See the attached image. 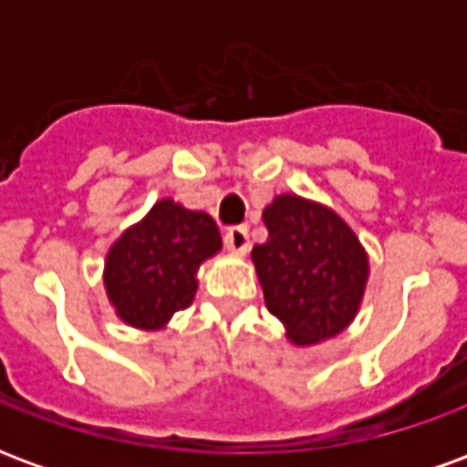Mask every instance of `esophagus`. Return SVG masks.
<instances>
[{
    "instance_id": "esophagus-1",
    "label": "esophagus",
    "mask_w": 467,
    "mask_h": 467,
    "mask_svg": "<svg viewBox=\"0 0 467 467\" xmlns=\"http://www.w3.org/2000/svg\"><path fill=\"white\" fill-rule=\"evenodd\" d=\"M224 244H227L230 253H247V250H250V234H247V227H230V230L224 233Z\"/></svg>"
}]
</instances>
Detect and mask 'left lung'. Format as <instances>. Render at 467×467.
<instances>
[{
	"mask_svg": "<svg viewBox=\"0 0 467 467\" xmlns=\"http://www.w3.org/2000/svg\"><path fill=\"white\" fill-rule=\"evenodd\" d=\"M267 240L253 247L267 310L293 345L340 335L360 310L370 263L333 207L300 194H277L263 210Z\"/></svg>",
	"mask_w": 467,
	"mask_h": 467,
	"instance_id": "obj_1",
	"label": "left lung"
}]
</instances>
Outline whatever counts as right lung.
<instances>
[{"instance_id": "right-lung-1", "label": "right lung", "mask_w": 467, "mask_h": 467, "mask_svg": "<svg viewBox=\"0 0 467 467\" xmlns=\"http://www.w3.org/2000/svg\"><path fill=\"white\" fill-rule=\"evenodd\" d=\"M223 250L207 213L164 197L127 227L105 260V290L117 317L137 330H162L197 293V270Z\"/></svg>"}]
</instances>
